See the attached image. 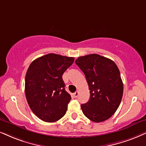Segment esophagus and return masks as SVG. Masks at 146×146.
Segmentation results:
<instances>
[{
    "label": "esophagus",
    "instance_id": "obj_1",
    "mask_svg": "<svg viewBox=\"0 0 146 146\" xmlns=\"http://www.w3.org/2000/svg\"><path fill=\"white\" fill-rule=\"evenodd\" d=\"M78 96H79V92H76L73 94V96H74V98H77Z\"/></svg>",
    "mask_w": 146,
    "mask_h": 146
}]
</instances>
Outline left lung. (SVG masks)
<instances>
[{
	"instance_id": "obj_1",
	"label": "left lung",
	"mask_w": 146,
	"mask_h": 146,
	"mask_svg": "<svg viewBox=\"0 0 146 146\" xmlns=\"http://www.w3.org/2000/svg\"><path fill=\"white\" fill-rule=\"evenodd\" d=\"M75 63L84 72L90 93L89 101L81 105L83 113L95 123L108 119L119 108L123 94L117 64L97 54L78 57Z\"/></svg>"
}]
</instances>
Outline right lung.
Returning a JSON list of instances; mask_svg holds the SVG:
<instances>
[{
  "instance_id": "right-lung-1",
  "label": "right lung",
  "mask_w": 146,
  "mask_h": 146,
  "mask_svg": "<svg viewBox=\"0 0 146 146\" xmlns=\"http://www.w3.org/2000/svg\"><path fill=\"white\" fill-rule=\"evenodd\" d=\"M73 62V57L50 53L29 65L25 75V96L31 110L43 121L55 122L67 112L71 97L65 91L62 75Z\"/></svg>"
}]
</instances>
